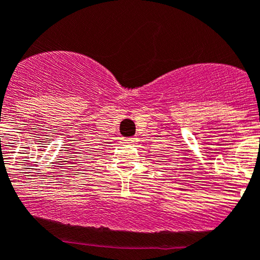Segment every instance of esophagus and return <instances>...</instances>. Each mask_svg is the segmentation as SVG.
I'll list each match as a JSON object with an SVG mask.
<instances>
[{"mask_svg":"<svg viewBox=\"0 0 260 260\" xmlns=\"http://www.w3.org/2000/svg\"><path fill=\"white\" fill-rule=\"evenodd\" d=\"M136 139L137 138H133V137H129V138H122V142H123L124 144H136Z\"/></svg>","mask_w":260,"mask_h":260,"instance_id":"esophagus-1","label":"esophagus"}]
</instances>
